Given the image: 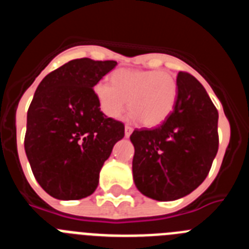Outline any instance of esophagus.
Wrapping results in <instances>:
<instances>
[{
    "instance_id": "34e87169",
    "label": "esophagus",
    "mask_w": 249,
    "mask_h": 249,
    "mask_svg": "<svg viewBox=\"0 0 249 249\" xmlns=\"http://www.w3.org/2000/svg\"><path fill=\"white\" fill-rule=\"evenodd\" d=\"M132 132H133V128H132L131 126H126V127H124V137L128 138L129 136H131Z\"/></svg>"
}]
</instances>
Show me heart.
I'll use <instances>...</instances> for the list:
<instances>
[{
    "instance_id": "heart-1",
    "label": "heart",
    "mask_w": 249,
    "mask_h": 249,
    "mask_svg": "<svg viewBox=\"0 0 249 249\" xmlns=\"http://www.w3.org/2000/svg\"><path fill=\"white\" fill-rule=\"evenodd\" d=\"M111 82L98 81L93 86L101 111L118 120L129 106L131 118H140L146 127H156L168 118L178 94L177 81L160 71L118 70Z\"/></svg>"
}]
</instances>
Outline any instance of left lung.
Returning <instances> with one entry per match:
<instances>
[{"instance_id":"8db88e82","label":"left lung","mask_w":249,"mask_h":249,"mask_svg":"<svg viewBox=\"0 0 249 249\" xmlns=\"http://www.w3.org/2000/svg\"><path fill=\"white\" fill-rule=\"evenodd\" d=\"M168 118L155 129H136L132 172L141 193L156 201L190 195L206 179L218 151V112L203 86L184 72Z\"/></svg>"}]
</instances>
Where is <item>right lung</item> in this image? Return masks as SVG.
Listing matches in <instances>:
<instances>
[{
    "mask_svg": "<svg viewBox=\"0 0 249 249\" xmlns=\"http://www.w3.org/2000/svg\"><path fill=\"white\" fill-rule=\"evenodd\" d=\"M116 61L72 59L41 81L27 112L25 151L35 178L53 198L89 197L100 171L124 136L120 121L107 117L93 86Z\"/></svg>",
    "mask_w": 249,
    "mask_h": 249,
    "instance_id": "right-lung-1",
    "label": "right lung"
}]
</instances>
